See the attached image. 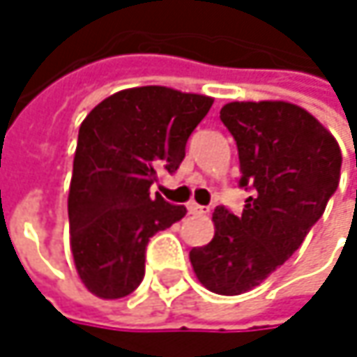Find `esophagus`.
I'll use <instances>...</instances> for the list:
<instances>
[{
    "label": "esophagus",
    "instance_id": "34e87169",
    "mask_svg": "<svg viewBox=\"0 0 357 357\" xmlns=\"http://www.w3.org/2000/svg\"><path fill=\"white\" fill-rule=\"evenodd\" d=\"M188 211H190V215H198V217L208 215V208H206V206H200V204H196V202H190V204H188Z\"/></svg>",
    "mask_w": 357,
    "mask_h": 357
}]
</instances>
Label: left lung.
I'll return each instance as SVG.
<instances>
[{
	"instance_id": "1",
	"label": "left lung",
	"mask_w": 357,
	"mask_h": 357,
	"mask_svg": "<svg viewBox=\"0 0 357 357\" xmlns=\"http://www.w3.org/2000/svg\"><path fill=\"white\" fill-rule=\"evenodd\" d=\"M221 121L238 144L240 183L254 194L242 217L215 208V236L190 250V262L208 291L240 296L277 271L321 219L339 185L341 149L312 113L287 101H234Z\"/></svg>"
}]
</instances>
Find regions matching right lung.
Instances as JSON below:
<instances>
[{
  "label": "right lung",
  "mask_w": 357,
  "mask_h": 357,
  "mask_svg": "<svg viewBox=\"0 0 357 357\" xmlns=\"http://www.w3.org/2000/svg\"><path fill=\"white\" fill-rule=\"evenodd\" d=\"M213 97L167 86L119 91L78 132L68 194L70 248L84 287L101 300L130 296L144 277L149 240L185 215L151 198L157 174H174Z\"/></svg>",
  "instance_id": "obj_1"
}]
</instances>
